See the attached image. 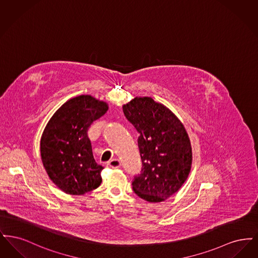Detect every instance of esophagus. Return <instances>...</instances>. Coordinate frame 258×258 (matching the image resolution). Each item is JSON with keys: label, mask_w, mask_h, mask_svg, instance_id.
<instances>
[{"label": "esophagus", "mask_w": 258, "mask_h": 258, "mask_svg": "<svg viewBox=\"0 0 258 258\" xmlns=\"http://www.w3.org/2000/svg\"><path fill=\"white\" fill-rule=\"evenodd\" d=\"M108 165L112 168H119L121 166V162L118 159H113L108 162Z\"/></svg>", "instance_id": "1"}]
</instances>
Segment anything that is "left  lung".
<instances>
[{
    "instance_id": "1",
    "label": "left lung",
    "mask_w": 258,
    "mask_h": 258,
    "mask_svg": "<svg viewBox=\"0 0 258 258\" xmlns=\"http://www.w3.org/2000/svg\"><path fill=\"white\" fill-rule=\"evenodd\" d=\"M123 111L139 134L142 170L133 189L148 202H161L177 192L190 172L192 152L184 124L165 105L136 97Z\"/></svg>"
}]
</instances>
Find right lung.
Here are the masks:
<instances>
[{
	"mask_svg": "<svg viewBox=\"0 0 258 258\" xmlns=\"http://www.w3.org/2000/svg\"><path fill=\"white\" fill-rule=\"evenodd\" d=\"M108 110L105 101L81 95L56 111L40 139V156L50 180L61 190L82 196L101 184V170L93 157L87 132Z\"/></svg>",
	"mask_w": 258,
	"mask_h": 258,
	"instance_id": "add662e5",
	"label": "right lung"
}]
</instances>
